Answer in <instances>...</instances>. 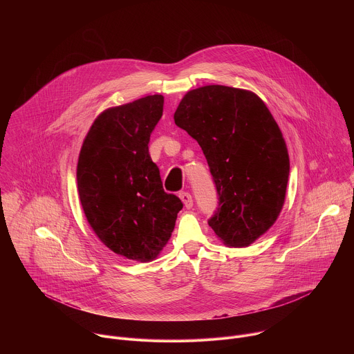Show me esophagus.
<instances>
[{"label": "esophagus", "mask_w": 354, "mask_h": 354, "mask_svg": "<svg viewBox=\"0 0 354 354\" xmlns=\"http://www.w3.org/2000/svg\"><path fill=\"white\" fill-rule=\"evenodd\" d=\"M179 197H180V200L183 201V204H185L186 208H192V207H193V198H192V194H190V193H187V192H180V193H179Z\"/></svg>", "instance_id": "esophagus-1"}]
</instances>
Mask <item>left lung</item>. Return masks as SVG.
<instances>
[{
  "label": "left lung",
  "instance_id": "obj_1",
  "mask_svg": "<svg viewBox=\"0 0 354 354\" xmlns=\"http://www.w3.org/2000/svg\"><path fill=\"white\" fill-rule=\"evenodd\" d=\"M174 120L201 146L216 187L208 225L226 245L248 247L276 222L288 183L290 157L272 113L250 91L207 85L185 95Z\"/></svg>",
  "mask_w": 354,
  "mask_h": 354
}]
</instances>
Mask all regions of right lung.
Listing matches in <instances>:
<instances>
[{
  "mask_svg": "<svg viewBox=\"0 0 354 354\" xmlns=\"http://www.w3.org/2000/svg\"><path fill=\"white\" fill-rule=\"evenodd\" d=\"M164 97L150 95L107 109L92 124L80 151L77 187L84 214L113 252L149 262L168 243L183 208L165 193L149 140Z\"/></svg>",
  "mask_w": 354,
  "mask_h": 354,
  "instance_id": "add662e5",
  "label": "right lung"
}]
</instances>
